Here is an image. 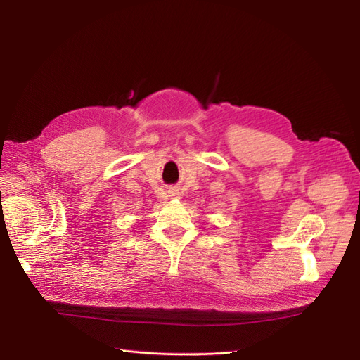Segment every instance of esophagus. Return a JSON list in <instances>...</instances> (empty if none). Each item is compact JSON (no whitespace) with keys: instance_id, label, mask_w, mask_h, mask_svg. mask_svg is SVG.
Here are the masks:
<instances>
[{"instance_id":"esophagus-1","label":"esophagus","mask_w":360,"mask_h":360,"mask_svg":"<svg viewBox=\"0 0 360 360\" xmlns=\"http://www.w3.org/2000/svg\"><path fill=\"white\" fill-rule=\"evenodd\" d=\"M169 193H171V195H169L171 198H179V192H177V191H169Z\"/></svg>"}]
</instances>
